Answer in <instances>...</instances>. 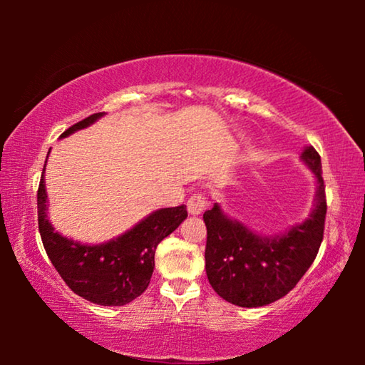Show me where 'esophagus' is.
<instances>
[{"mask_svg":"<svg viewBox=\"0 0 365 365\" xmlns=\"http://www.w3.org/2000/svg\"><path fill=\"white\" fill-rule=\"evenodd\" d=\"M207 202L206 192H194L187 201V211L196 216V214H201L207 207Z\"/></svg>","mask_w":365,"mask_h":365,"instance_id":"esophagus-1","label":"esophagus"}]
</instances>
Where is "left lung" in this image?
Returning <instances> with one entry per match:
<instances>
[{"instance_id": "obj_1", "label": "left lung", "mask_w": 365, "mask_h": 365, "mask_svg": "<svg viewBox=\"0 0 365 365\" xmlns=\"http://www.w3.org/2000/svg\"><path fill=\"white\" fill-rule=\"evenodd\" d=\"M302 159L317 179L316 207L311 217L282 236H256L241 222L224 216L217 204L204 212L206 274L224 301L239 307H261L277 301L296 287L316 259L326 224V186L316 149H304Z\"/></svg>"}]
</instances>
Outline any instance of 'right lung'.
I'll list each match as a JSON object with an SVG mask.
<instances>
[{"label": "right lung", "mask_w": 365, "mask_h": 365, "mask_svg": "<svg viewBox=\"0 0 365 365\" xmlns=\"http://www.w3.org/2000/svg\"><path fill=\"white\" fill-rule=\"evenodd\" d=\"M101 116L103 113H94L84 118L68 128L61 138L89 126ZM43 176L38 187L39 234L49 261L68 287L99 306H124L141 296L151 281L158 244L187 217L186 206L159 209L113 241L84 246L54 232L46 217L48 196Z\"/></svg>", "instance_id": "add662e5"}]
</instances>
